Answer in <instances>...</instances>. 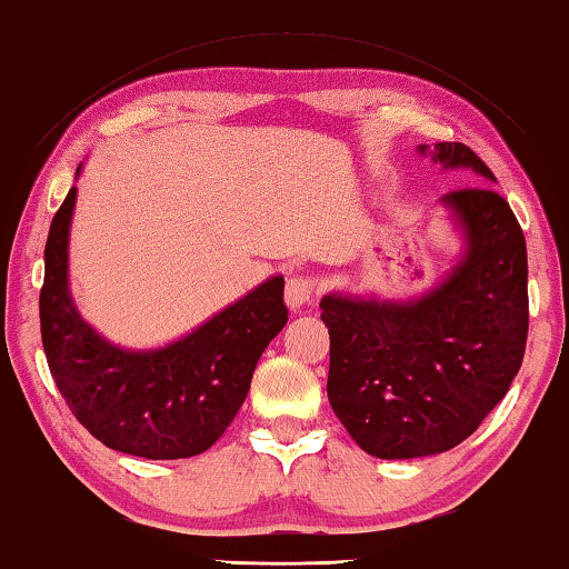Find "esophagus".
Listing matches in <instances>:
<instances>
[{"label": "esophagus", "instance_id": "esophagus-1", "mask_svg": "<svg viewBox=\"0 0 569 569\" xmlns=\"http://www.w3.org/2000/svg\"><path fill=\"white\" fill-rule=\"evenodd\" d=\"M318 295V282L312 277H290L284 287V302L292 312L302 310L305 305H310Z\"/></svg>", "mask_w": 569, "mask_h": 569}]
</instances>
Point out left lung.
I'll list each match as a JSON object with an SVG mask.
<instances>
[{
  "mask_svg": "<svg viewBox=\"0 0 569 569\" xmlns=\"http://www.w3.org/2000/svg\"><path fill=\"white\" fill-rule=\"evenodd\" d=\"M473 186L441 197L461 251L408 300L330 292L328 398L362 451L421 459L459 446L507 396L527 346V241L487 163L463 143L418 146Z\"/></svg>",
  "mask_w": 569,
  "mask_h": 569,
  "instance_id": "obj_1",
  "label": "left lung"
}]
</instances>
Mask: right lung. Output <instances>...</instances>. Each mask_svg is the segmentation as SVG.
I'll return each instance as SVG.
<instances>
[{
    "label": "right lung",
    "instance_id": "1",
    "mask_svg": "<svg viewBox=\"0 0 569 569\" xmlns=\"http://www.w3.org/2000/svg\"><path fill=\"white\" fill-rule=\"evenodd\" d=\"M82 163L74 171L78 179ZM78 186L50 223L40 292L42 346L72 416L108 449L189 459L221 439L249 393L257 360L287 322L274 274L161 348H120L82 318L70 292V227Z\"/></svg>",
    "mask_w": 569,
    "mask_h": 569
}]
</instances>
